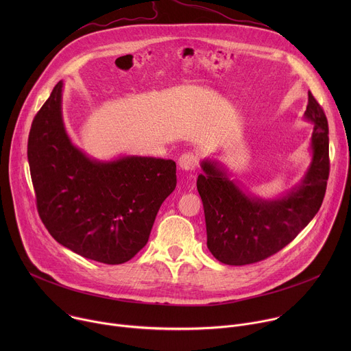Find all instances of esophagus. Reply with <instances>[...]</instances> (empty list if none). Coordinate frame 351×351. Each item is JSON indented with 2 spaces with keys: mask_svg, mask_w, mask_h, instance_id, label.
Here are the masks:
<instances>
[{
  "mask_svg": "<svg viewBox=\"0 0 351 351\" xmlns=\"http://www.w3.org/2000/svg\"><path fill=\"white\" fill-rule=\"evenodd\" d=\"M178 164H179V168H180L182 171H184V172H191V171L195 169L197 157H195L194 154H190V153L183 154V156L179 158Z\"/></svg>",
  "mask_w": 351,
  "mask_h": 351,
  "instance_id": "esophagus-1",
  "label": "esophagus"
}]
</instances>
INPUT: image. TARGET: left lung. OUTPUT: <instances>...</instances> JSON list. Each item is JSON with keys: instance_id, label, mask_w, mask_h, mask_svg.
Segmentation results:
<instances>
[{"instance_id": "obj_1", "label": "left lung", "mask_w": 351, "mask_h": 351, "mask_svg": "<svg viewBox=\"0 0 351 351\" xmlns=\"http://www.w3.org/2000/svg\"><path fill=\"white\" fill-rule=\"evenodd\" d=\"M304 119L314 125L311 162L304 176L274 198L244 189L217 158L202 161L197 178L202 197L207 247L226 265L258 263L278 253L302 232L321 208L329 176V129L324 110L308 93Z\"/></svg>"}]
</instances>
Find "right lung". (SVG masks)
Segmentation results:
<instances>
[{
  "mask_svg": "<svg viewBox=\"0 0 351 351\" xmlns=\"http://www.w3.org/2000/svg\"><path fill=\"white\" fill-rule=\"evenodd\" d=\"M58 82L33 119L27 160L38 215L60 244L97 263L132 260L147 244L157 213L176 187L172 160L88 157L71 140Z\"/></svg>",
  "mask_w": 351,
  "mask_h": 351,
  "instance_id": "1",
  "label": "right lung"
}]
</instances>
